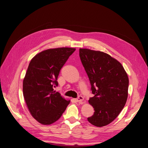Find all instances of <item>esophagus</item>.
<instances>
[{
  "label": "esophagus",
  "instance_id": "esophagus-1",
  "mask_svg": "<svg viewBox=\"0 0 148 148\" xmlns=\"http://www.w3.org/2000/svg\"><path fill=\"white\" fill-rule=\"evenodd\" d=\"M75 101H76L77 102H79V103H84V97H83L82 96H78V97L76 98V99H75Z\"/></svg>",
  "mask_w": 148,
  "mask_h": 148
}]
</instances>
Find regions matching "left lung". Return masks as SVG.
I'll list each match as a JSON object with an SVG mask.
<instances>
[{
	"instance_id": "left-lung-1",
	"label": "left lung",
	"mask_w": 148,
	"mask_h": 148,
	"mask_svg": "<svg viewBox=\"0 0 148 148\" xmlns=\"http://www.w3.org/2000/svg\"><path fill=\"white\" fill-rule=\"evenodd\" d=\"M79 57L95 95L88 100L94 114L87 120L97 127L106 126L120 114L127 100V73L121 62L103 52L79 49Z\"/></svg>"
}]
</instances>
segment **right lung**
Instances as JSON below:
<instances>
[{
    "mask_svg": "<svg viewBox=\"0 0 148 148\" xmlns=\"http://www.w3.org/2000/svg\"><path fill=\"white\" fill-rule=\"evenodd\" d=\"M76 49H49L31 60L23 82V93L32 116L43 125H51L61 117L70 101L53 90L58 86L60 71Z\"/></svg>",
    "mask_w": 148,
    "mask_h": 148,
    "instance_id": "1",
    "label": "right lung"
}]
</instances>
